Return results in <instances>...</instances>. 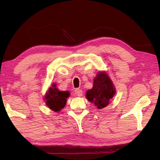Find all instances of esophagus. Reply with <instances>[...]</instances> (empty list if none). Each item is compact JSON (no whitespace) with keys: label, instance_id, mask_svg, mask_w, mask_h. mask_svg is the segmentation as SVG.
I'll list each match as a JSON object with an SVG mask.
<instances>
[{"label":"esophagus","instance_id":"esophagus-1","mask_svg":"<svg viewBox=\"0 0 160 160\" xmlns=\"http://www.w3.org/2000/svg\"><path fill=\"white\" fill-rule=\"evenodd\" d=\"M75 94H76V96H81L82 95V91L81 89H76L75 90Z\"/></svg>","mask_w":160,"mask_h":160}]
</instances>
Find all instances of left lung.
Segmentation results:
<instances>
[{
    "instance_id": "1",
    "label": "left lung",
    "mask_w": 160,
    "mask_h": 160,
    "mask_svg": "<svg viewBox=\"0 0 160 160\" xmlns=\"http://www.w3.org/2000/svg\"><path fill=\"white\" fill-rule=\"evenodd\" d=\"M115 93V88L109 76L102 71L98 73L93 80V88L88 90L86 98L93 102L98 109H101L111 102Z\"/></svg>"
}]
</instances>
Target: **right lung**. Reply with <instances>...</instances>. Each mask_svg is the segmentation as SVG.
I'll list each match as a JSON object with an SVG mask.
<instances>
[{"instance_id":"add662e5","label":"right lung","mask_w":160,"mask_h":160,"mask_svg":"<svg viewBox=\"0 0 160 160\" xmlns=\"http://www.w3.org/2000/svg\"><path fill=\"white\" fill-rule=\"evenodd\" d=\"M69 95V91H59L56 88V84H53L45 96L46 104L53 111H60L65 106L67 98Z\"/></svg>"}]
</instances>
